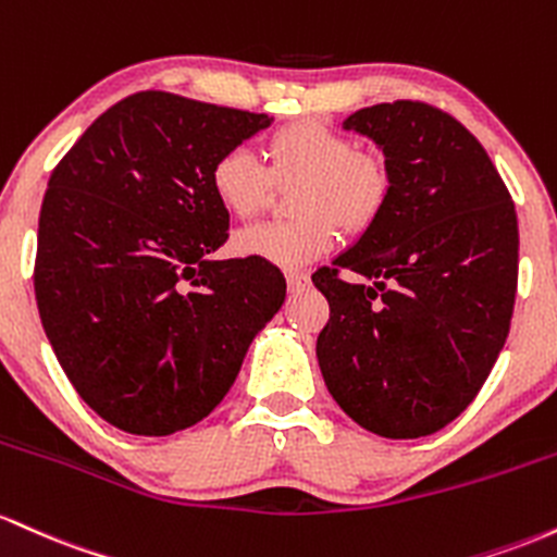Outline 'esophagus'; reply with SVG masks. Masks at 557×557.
I'll use <instances>...</instances> for the list:
<instances>
[{"label":"esophagus","instance_id":"1","mask_svg":"<svg viewBox=\"0 0 557 557\" xmlns=\"http://www.w3.org/2000/svg\"><path fill=\"white\" fill-rule=\"evenodd\" d=\"M308 284H310V276L305 271L286 273V286H289V292H302Z\"/></svg>","mask_w":557,"mask_h":557}]
</instances>
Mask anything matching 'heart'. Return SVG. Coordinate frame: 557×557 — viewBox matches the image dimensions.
Returning <instances> with one entry per match:
<instances>
[{
    "instance_id": "b5f03b06",
    "label": "heart",
    "mask_w": 557,
    "mask_h": 557,
    "mask_svg": "<svg viewBox=\"0 0 557 557\" xmlns=\"http://www.w3.org/2000/svg\"><path fill=\"white\" fill-rule=\"evenodd\" d=\"M265 165L252 149L231 147L210 168V189L234 218H252L271 202L276 184L292 186L297 215L242 228L234 247L278 268H305L326 258L339 226L358 234L376 221L389 195V171L379 154L360 152L342 131L321 121H295L273 131Z\"/></svg>"
}]
</instances>
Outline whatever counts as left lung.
<instances>
[{"label": "left lung", "instance_id": "8db88e82", "mask_svg": "<svg viewBox=\"0 0 557 557\" xmlns=\"http://www.w3.org/2000/svg\"><path fill=\"white\" fill-rule=\"evenodd\" d=\"M345 128L379 144L389 195L358 245L312 273L331 308L318 366L355 423L416 440L463 413L508 339L516 208L476 136L426 102L362 108ZM342 267L374 284L342 282Z\"/></svg>", "mask_w": 557, "mask_h": 557}]
</instances>
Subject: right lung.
<instances>
[{
    "mask_svg": "<svg viewBox=\"0 0 557 557\" xmlns=\"http://www.w3.org/2000/svg\"><path fill=\"white\" fill-rule=\"evenodd\" d=\"M265 112L139 91L49 176L34 289L62 371L99 418L139 436L195 426L226 397L286 281L260 258L212 260L228 212L210 168Z\"/></svg>",
    "mask_w": 557,
    "mask_h": 557,
    "instance_id": "right-lung-1",
    "label": "right lung"
}]
</instances>
